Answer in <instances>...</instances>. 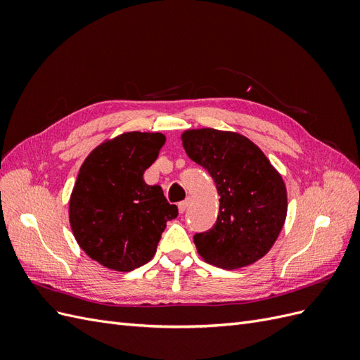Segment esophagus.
<instances>
[{"label":"esophagus","mask_w":360,"mask_h":360,"mask_svg":"<svg viewBox=\"0 0 360 360\" xmlns=\"http://www.w3.org/2000/svg\"><path fill=\"white\" fill-rule=\"evenodd\" d=\"M189 204H191V198H186L184 201L179 202V212H180V213H184V212H186V209L189 207Z\"/></svg>","instance_id":"obj_1"}]
</instances>
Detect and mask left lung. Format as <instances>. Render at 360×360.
<instances>
[{
  "instance_id": "left-lung-1",
  "label": "left lung",
  "mask_w": 360,
  "mask_h": 360,
  "mask_svg": "<svg viewBox=\"0 0 360 360\" xmlns=\"http://www.w3.org/2000/svg\"><path fill=\"white\" fill-rule=\"evenodd\" d=\"M188 156L212 176L219 193V214L193 243L205 263L240 269L263 258L284 226L287 189L252 141L234 132L192 129L181 135Z\"/></svg>"
}]
</instances>
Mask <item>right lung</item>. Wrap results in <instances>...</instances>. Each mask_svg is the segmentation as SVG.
Returning <instances> with one entry per match:
<instances>
[{
  "label": "right lung",
  "instance_id": "obj_1",
  "mask_svg": "<svg viewBox=\"0 0 360 360\" xmlns=\"http://www.w3.org/2000/svg\"><path fill=\"white\" fill-rule=\"evenodd\" d=\"M165 144L162 134L126 132L86 156L69 202V221L84 252L102 266L130 271L156 254L167 222L176 219L159 184L144 171Z\"/></svg>",
  "mask_w": 360,
  "mask_h": 360
}]
</instances>
